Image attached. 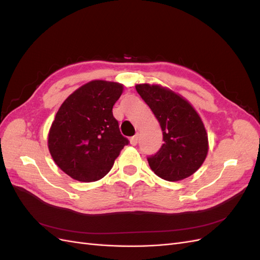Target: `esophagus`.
Listing matches in <instances>:
<instances>
[{
  "label": "esophagus",
  "instance_id": "34e87169",
  "mask_svg": "<svg viewBox=\"0 0 260 260\" xmlns=\"http://www.w3.org/2000/svg\"><path fill=\"white\" fill-rule=\"evenodd\" d=\"M138 141H139V136H138V135H136V136H133L132 138H130V143H131L132 145H137V144H138Z\"/></svg>",
  "mask_w": 260,
  "mask_h": 260
}]
</instances>
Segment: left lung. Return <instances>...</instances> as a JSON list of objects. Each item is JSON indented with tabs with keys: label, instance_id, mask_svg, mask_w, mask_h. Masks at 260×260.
I'll return each instance as SVG.
<instances>
[{
	"label": "left lung",
	"instance_id": "obj_1",
	"mask_svg": "<svg viewBox=\"0 0 260 260\" xmlns=\"http://www.w3.org/2000/svg\"><path fill=\"white\" fill-rule=\"evenodd\" d=\"M140 96L152 109L162 131L164 144L147 161L155 175L167 181L192 176L205 160L208 138L192 105L171 90L159 85L138 84Z\"/></svg>",
	"mask_w": 260,
	"mask_h": 260
}]
</instances>
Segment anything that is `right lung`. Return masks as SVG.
Wrapping results in <instances>:
<instances>
[{
  "instance_id": "right-lung-1",
  "label": "right lung",
  "mask_w": 260,
  "mask_h": 260,
  "mask_svg": "<svg viewBox=\"0 0 260 260\" xmlns=\"http://www.w3.org/2000/svg\"><path fill=\"white\" fill-rule=\"evenodd\" d=\"M122 84L94 80L65 100L49 133V149L55 164L81 182L105 177L129 140L119 130L113 106Z\"/></svg>"
}]
</instances>
